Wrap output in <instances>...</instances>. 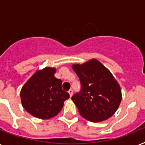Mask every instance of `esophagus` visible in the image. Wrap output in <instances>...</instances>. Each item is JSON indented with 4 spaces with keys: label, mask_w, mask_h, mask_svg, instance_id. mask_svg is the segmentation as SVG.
<instances>
[{
    "label": "esophagus",
    "mask_w": 145,
    "mask_h": 145,
    "mask_svg": "<svg viewBox=\"0 0 145 145\" xmlns=\"http://www.w3.org/2000/svg\"><path fill=\"white\" fill-rule=\"evenodd\" d=\"M69 95H70L71 97V96H72V95H73V89H71L70 90H69Z\"/></svg>",
    "instance_id": "obj_1"
}]
</instances>
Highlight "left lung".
<instances>
[{"label":"left lung","instance_id":"8db88e82","mask_svg":"<svg viewBox=\"0 0 145 145\" xmlns=\"http://www.w3.org/2000/svg\"><path fill=\"white\" fill-rule=\"evenodd\" d=\"M72 69L80 80L81 91L71 99L81 116L91 122L112 117L122 98L120 85L112 73L95 59L83 64H74Z\"/></svg>","mask_w":145,"mask_h":145}]
</instances>
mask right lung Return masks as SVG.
I'll return each mask as SVG.
<instances>
[{"label":"right lung","mask_w":145,"mask_h":145,"mask_svg":"<svg viewBox=\"0 0 145 145\" xmlns=\"http://www.w3.org/2000/svg\"><path fill=\"white\" fill-rule=\"evenodd\" d=\"M56 71L50 67L38 70L22 87V106L34 117L50 119L56 116L69 98V93L62 89V80L54 76Z\"/></svg>","instance_id":"right-lung-1"}]
</instances>
